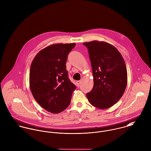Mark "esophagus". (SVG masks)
<instances>
[{"label": "esophagus", "instance_id": "34e87169", "mask_svg": "<svg viewBox=\"0 0 151 151\" xmlns=\"http://www.w3.org/2000/svg\"><path fill=\"white\" fill-rule=\"evenodd\" d=\"M81 81H76V85H77V86H80V85H81Z\"/></svg>", "mask_w": 151, "mask_h": 151}]
</instances>
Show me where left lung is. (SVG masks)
Wrapping results in <instances>:
<instances>
[{"label":"left lung","mask_w":151,"mask_h":151,"mask_svg":"<svg viewBox=\"0 0 151 151\" xmlns=\"http://www.w3.org/2000/svg\"><path fill=\"white\" fill-rule=\"evenodd\" d=\"M83 44L89 51L94 82L87 98L98 109L110 108L120 99L127 85L125 61L118 50L108 42L93 41Z\"/></svg>","instance_id":"left-lung-1"}]
</instances>
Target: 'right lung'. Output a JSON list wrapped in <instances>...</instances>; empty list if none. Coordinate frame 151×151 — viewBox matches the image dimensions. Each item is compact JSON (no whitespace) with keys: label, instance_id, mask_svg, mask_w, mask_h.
I'll list each match as a JSON object with an SVG mask.
<instances>
[{"label":"right lung","instance_id":"right-lung-1","mask_svg":"<svg viewBox=\"0 0 151 151\" xmlns=\"http://www.w3.org/2000/svg\"><path fill=\"white\" fill-rule=\"evenodd\" d=\"M75 45H50L41 50L31 64L29 81L32 94L43 109L54 114L68 107L76 89L66 69L68 55Z\"/></svg>","mask_w":151,"mask_h":151}]
</instances>
